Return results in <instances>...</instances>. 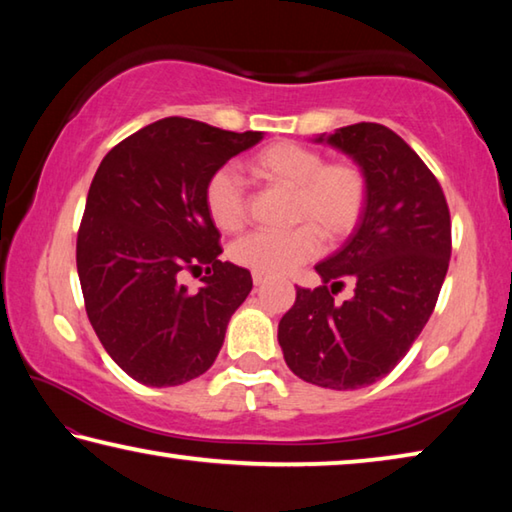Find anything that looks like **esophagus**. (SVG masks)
Returning a JSON list of instances; mask_svg holds the SVG:
<instances>
[{
	"label": "esophagus",
	"instance_id": "esophagus-1",
	"mask_svg": "<svg viewBox=\"0 0 512 512\" xmlns=\"http://www.w3.org/2000/svg\"><path fill=\"white\" fill-rule=\"evenodd\" d=\"M253 282H255V287H262L264 282H268V275H262V273H253Z\"/></svg>",
	"mask_w": 512,
	"mask_h": 512
}]
</instances>
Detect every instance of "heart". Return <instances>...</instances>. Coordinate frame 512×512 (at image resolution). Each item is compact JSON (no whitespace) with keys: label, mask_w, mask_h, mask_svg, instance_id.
I'll list each match as a JSON object with an SVG mask.
<instances>
[{"label":"heart","mask_w":512,"mask_h":512,"mask_svg":"<svg viewBox=\"0 0 512 512\" xmlns=\"http://www.w3.org/2000/svg\"><path fill=\"white\" fill-rule=\"evenodd\" d=\"M253 178L291 192L287 232H253L230 248V259L253 273L284 275L320 253V235L329 244L348 239L368 205V176L357 162H325V155L298 142H273L246 162ZM205 210L223 232L244 228L248 205L241 180L216 169L205 183Z\"/></svg>","instance_id":"heart-1"}]
</instances>
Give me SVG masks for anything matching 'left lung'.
Listing matches in <instances>:
<instances>
[{"label": "left lung", "instance_id": "8db88e82", "mask_svg": "<svg viewBox=\"0 0 512 512\" xmlns=\"http://www.w3.org/2000/svg\"><path fill=\"white\" fill-rule=\"evenodd\" d=\"M314 142L366 171L368 205L348 241L316 264L323 287L296 289L277 341L293 375L354 391L386 377L427 325L452 255V223L436 176L391 128L361 121ZM345 279L355 296L334 303Z\"/></svg>", "mask_w": 512, "mask_h": 512}]
</instances>
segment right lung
I'll use <instances>...</instances> for the list:
<instances>
[{
	"mask_svg": "<svg viewBox=\"0 0 512 512\" xmlns=\"http://www.w3.org/2000/svg\"><path fill=\"white\" fill-rule=\"evenodd\" d=\"M264 133L167 117L101 160L76 239L85 311L112 361L146 386H178L212 366L250 271L221 262L207 178ZM208 266L196 294L179 273Z\"/></svg>",
	"mask_w": 512,
	"mask_h": 512,
	"instance_id": "add662e5",
	"label": "right lung"
}]
</instances>
